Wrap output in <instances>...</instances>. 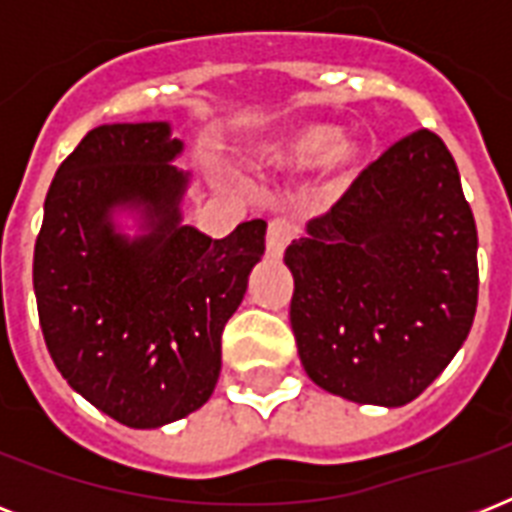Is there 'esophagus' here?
I'll return each mask as SVG.
<instances>
[{
    "instance_id": "esophagus-1",
    "label": "esophagus",
    "mask_w": 512,
    "mask_h": 512,
    "mask_svg": "<svg viewBox=\"0 0 512 512\" xmlns=\"http://www.w3.org/2000/svg\"><path fill=\"white\" fill-rule=\"evenodd\" d=\"M295 223H289V220H284V217H279V220H271V225H268V255L271 257H281L284 255V249H287V244L292 239H295Z\"/></svg>"
}]
</instances>
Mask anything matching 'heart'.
<instances>
[{
	"label": "heart",
	"instance_id": "obj_1",
	"mask_svg": "<svg viewBox=\"0 0 512 512\" xmlns=\"http://www.w3.org/2000/svg\"><path fill=\"white\" fill-rule=\"evenodd\" d=\"M279 159L284 164L308 170V167H319V164L329 162V159L335 164H348L353 159V154H350V148H342L340 130H332V127H308V130H300L297 135H292L281 146Z\"/></svg>",
	"mask_w": 512,
	"mask_h": 512
}]
</instances>
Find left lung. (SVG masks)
Wrapping results in <instances>:
<instances>
[{"instance_id": "1", "label": "left lung", "mask_w": 512, "mask_h": 512, "mask_svg": "<svg viewBox=\"0 0 512 512\" xmlns=\"http://www.w3.org/2000/svg\"><path fill=\"white\" fill-rule=\"evenodd\" d=\"M476 255L444 140L428 130L398 140L284 252L305 374L356 404L414 401L473 327Z\"/></svg>"}]
</instances>
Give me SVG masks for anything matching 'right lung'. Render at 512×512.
I'll return each mask as SVG.
<instances>
[{
    "mask_svg": "<svg viewBox=\"0 0 512 512\" xmlns=\"http://www.w3.org/2000/svg\"><path fill=\"white\" fill-rule=\"evenodd\" d=\"M170 122L95 127L60 164L34 247L44 342L66 382L127 428L204 406L220 337L265 252V220L225 239L183 223L191 172Z\"/></svg>",
    "mask_w": 512,
    "mask_h": 512,
    "instance_id": "obj_1",
    "label": "right lung"
}]
</instances>
